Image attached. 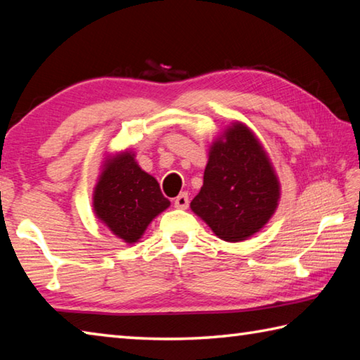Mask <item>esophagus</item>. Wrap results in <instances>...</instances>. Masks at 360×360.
I'll return each mask as SVG.
<instances>
[{"label":"esophagus","instance_id":"obj_1","mask_svg":"<svg viewBox=\"0 0 360 360\" xmlns=\"http://www.w3.org/2000/svg\"><path fill=\"white\" fill-rule=\"evenodd\" d=\"M174 206L179 207V209H187L188 207V195H187V192H182L174 198Z\"/></svg>","mask_w":360,"mask_h":360}]
</instances>
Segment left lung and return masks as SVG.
Here are the masks:
<instances>
[{
	"label": "left lung",
	"instance_id": "8db88e82",
	"mask_svg": "<svg viewBox=\"0 0 360 360\" xmlns=\"http://www.w3.org/2000/svg\"><path fill=\"white\" fill-rule=\"evenodd\" d=\"M278 181L263 148L243 124H234L225 141H215L192 211L220 239L239 243L259 231L278 201Z\"/></svg>",
	"mask_w": 360,
	"mask_h": 360
}]
</instances>
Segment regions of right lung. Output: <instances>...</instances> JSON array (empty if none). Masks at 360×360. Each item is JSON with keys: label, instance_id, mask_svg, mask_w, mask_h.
<instances>
[{"label": "right lung", "instance_id": "obj_1", "mask_svg": "<svg viewBox=\"0 0 360 360\" xmlns=\"http://www.w3.org/2000/svg\"><path fill=\"white\" fill-rule=\"evenodd\" d=\"M169 206L159 182L124 153L103 169L94 192V211L116 236L132 244L155 215Z\"/></svg>", "mask_w": 360, "mask_h": 360}]
</instances>
